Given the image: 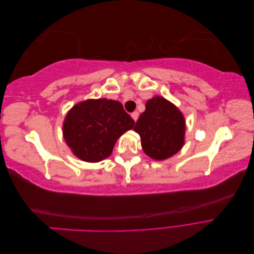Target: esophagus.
I'll list each match as a JSON object with an SVG mask.
<instances>
[{"instance_id": "esophagus-1", "label": "esophagus", "mask_w": 254, "mask_h": 254, "mask_svg": "<svg viewBox=\"0 0 254 254\" xmlns=\"http://www.w3.org/2000/svg\"><path fill=\"white\" fill-rule=\"evenodd\" d=\"M131 118L133 119V121L134 122H136V120H137V118H139V112H136V111H134L132 114H131Z\"/></svg>"}]
</instances>
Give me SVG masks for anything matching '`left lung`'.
Wrapping results in <instances>:
<instances>
[{
  "label": "left lung",
  "instance_id": "8db88e82",
  "mask_svg": "<svg viewBox=\"0 0 254 254\" xmlns=\"http://www.w3.org/2000/svg\"><path fill=\"white\" fill-rule=\"evenodd\" d=\"M133 130L141 136L144 152L153 160H165L184 145L186 121L177 107L161 96L148 99Z\"/></svg>",
  "mask_w": 254,
  "mask_h": 254
}]
</instances>
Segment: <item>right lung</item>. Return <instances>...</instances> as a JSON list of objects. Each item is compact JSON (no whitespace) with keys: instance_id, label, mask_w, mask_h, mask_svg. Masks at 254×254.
I'll list each match as a JSON object with an SVG mask.
<instances>
[{"instance_id":"obj_1","label":"right lung","mask_w":254,"mask_h":254,"mask_svg":"<svg viewBox=\"0 0 254 254\" xmlns=\"http://www.w3.org/2000/svg\"><path fill=\"white\" fill-rule=\"evenodd\" d=\"M133 125L120 102L98 98L76 104L67 112L63 129L74 155L93 163L108 158L119 137Z\"/></svg>"}]
</instances>
